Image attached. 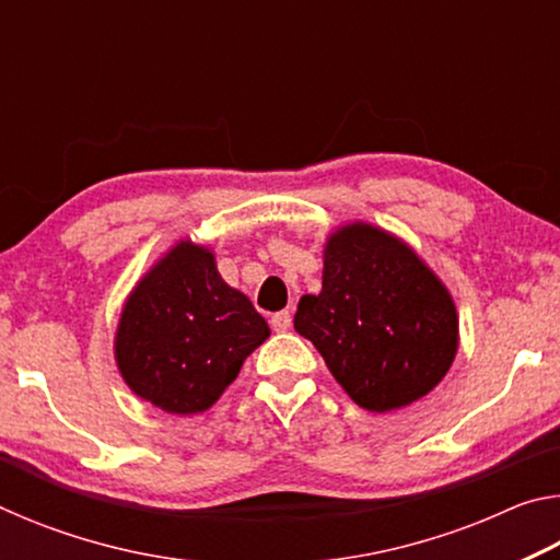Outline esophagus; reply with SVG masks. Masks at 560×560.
Segmentation results:
<instances>
[{
  "label": "esophagus",
  "instance_id": "obj_1",
  "mask_svg": "<svg viewBox=\"0 0 560 560\" xmlns=\"http://www.w3.org/2000/svg\"><path fill=\"white\" fill-rule=\"evenodd\" d=\"M291 311H279V314L271 316V328L277 330V334H283V330L291 328Z\"/></svg>",
  "mask_w": 560,
  "mask_h": 560
}]
</instances>
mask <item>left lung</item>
Here are the masks:
<instances>
[{"label": "left lung", "mask_w": 560, "mask_h": 560, "mask_svg": "<svg viewBox=\"0 0 560 560\" xmlns=\"http://www.w3.org/2000/svg\"><path fill=\"white\" fill-rule=\"evenodd\" d=\"M293 328L324 355L355 405L393 412L442 383L459 348L450 289L400 236L368 222L328 234L320 293Z\"/></svg>", "instance_id": "left-lung-1"}]
</instances>
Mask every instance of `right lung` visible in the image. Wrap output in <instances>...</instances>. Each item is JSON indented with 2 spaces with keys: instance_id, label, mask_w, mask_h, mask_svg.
<instances>
[{
  "instance_id": "1",
  "label": "right lung",
  "mask_w": 560,
  "mask_h": 560,
  "mask_svg": "<svg viewBox=\"0 0 560 560\" xmlns=\"http://www.w3.org/2000/svg\"><path fill=\"white\" fill-rule=\"evenodd\" d=\"M269 326L232 289L210 246L179 240L122 303L113 353L122 381L170 415L210 410Z\"/></svg>"
}]
</instances>
